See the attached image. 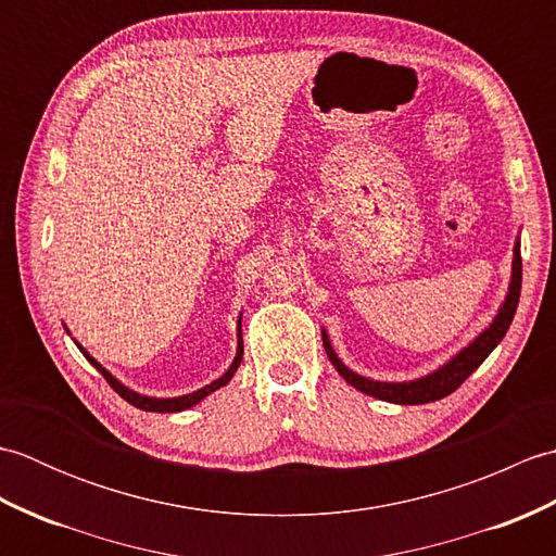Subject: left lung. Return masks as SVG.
<instances>
[{"mask_svg":"<svg viewBox=\"0 0 556 556\" xmlns=\"http://www.w3.org/2000/svg\"><path fill=\"white\" fill-rule=\"evenodd\" d=\"M521 241H516L514 245V263H511V281H509V291H506V299L500 305L494 320L482 329V332L470 341L466 349H460L454 358H448L440 368L418 377V380H408V382H380V380H370V377H363L358 372H353L346 368L341 358L332 349V341H329L327 332L323 329V344L327 351V358L332 361L337 372L344 377V380L356 387L358 392L389 401V404H401V406H418V404H430V401L444 399L456 389L464 384L466 377L480 368V363L485 361L490 353L497 349L500 341L504 339L506 329H509L516 308H518V296H521Z\"/></svg>","mask_w":556,"mask_h":556,"instance_id":"left-lung-1","label":"left lung"}]
</instances>
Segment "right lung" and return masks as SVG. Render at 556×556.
<instances>
[{
	"label": "right lung",
	"instance_id": "obj_1",
	"mask_svg": "<svg viewBox=\"0 0 556 556\" xmlns=\"http://www.w3.org/2000/svg\"><path fill=\"white\" fill-rule=\"evenodd\" d=\"M68 332V329H66ZM239 344H236V356H233V361H231V365H229V370L224 372L222 377H217L215 382H210V384H205V387H200L198 392H191V394H184V396H172V399H157V396H146V394H138V392H134V389H128L126 384H122L119 380H116V377L108 370V368H102V365L90 356V353L83 349L78 341H76V346L80 349V353L83 356H86L92 365H96V368L102 372V377L104 380L110 382V387L114 389L116 394H119L122 399H126L128 404L131 406H136V408H140V410H152V413H176V410H186V408H191V406H195V404H200V401H203L205 396H210L212 392H217L219 387H224V384H229L231 382V377H233V372L239 370V365H241V361H243V337H241V317H239Z\"/></svg>",
	"mask_w": 556,
	"mask_h": 556
}]
</instances>
